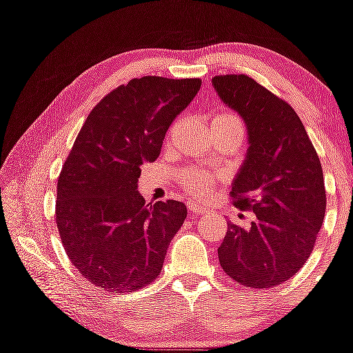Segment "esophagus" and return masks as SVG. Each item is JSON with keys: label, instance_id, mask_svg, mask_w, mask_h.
Instances as JSON below:
<instances>
[{"label": "esophagus", "instance_id": "34e87169", "mask_svg": "<svg viewBox=\"0 0 353 353\" xmlns=\"http://www.w3.org/2000/svg\"><path fill=\"white\" fill-rule=\"evenodd\" d=\"M189 210L192 212V214H199V215L207 214L205 207L201 205V203H197V202H189Z\"/></svg>", "mask_w": 353, "mask_h": 353}]
</instances>
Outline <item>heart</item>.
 I'll return each instance as SVG.
<instances>
[{
    "label": "heart",
    "mask_w": 353,
    "mask_h": 353,
    "mask_svg": "<svg viewBox=\"0 0 353 353\" xmlns=\"http://www.w3.org/2000/svg\"><path fill=\"white\" fill-rule=\"evenodd\" d=\"M212 121H217V123H222V125L232 126V128L239 130L243 133V123H241V120L235 113L227 112V110L219 112L214 118H212ZM181 179H182V184H184V188L188 189L190 194L197 195V197H205V195L210 192V188L212 184H214L215 176L214 174L201 171V169H189V171L182 174Z\"/></svg>",
    "instance_id": "obj_1"
}]
</instances>
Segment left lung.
<instances>
[{"mask_svg":"<svg viewBox=\"0 0 353 353\" xmlns=\"http://www.w3.org/2000/svg\"><path fill=\"white\" fill-rule=\"evenodd\" d=\"M243 118L248 152L232 184L233 205L253 210L250 228L228 223L219 261L239 284L278 286L309 260L325 215L322 165L291 105L243 74L212 79Z\"/></svg>","mask_w":353,"mask_h":353,"instance_id":"1","label":"left lung"}]
</instances>
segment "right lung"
I'll use <instances>...</instances> for the list:
<instances>
[{"label":"right lung","mask_w":353,"mask_h":353,"mask_svg":"<svg viewBox=\"0 0 353 353\" xmlns=\"http://www.w3.org/2000/svg\"><path fill=\"white\" fill-rule=\"evenodd\" d=\"M201 79H133L93 107L57 181L55 222L72 265L108 292L158 278L184 223L182 202L146 205L141 164L158 159L165 131L201 90Z\"/></svg>","instance_id":"add662e5"}]
</instances>
